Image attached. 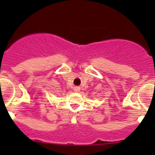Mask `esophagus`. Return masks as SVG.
I'll list each match as a JSON object with an SVG mask.
<instances>
[{"mask_svg":"<svg viewBox=\"0 0 155 155\" xmlns=\"http://www.w3.org/2000/svg\"><path fill=\"white\" fill-rule=\"evenodd\" d=\"M79 90H80L79 87H74V91H79Z\"/></svg>","mask_w":155,"mask_h":155,"instance_id":"obj_1","label":"esophagus"}]
</instances>
